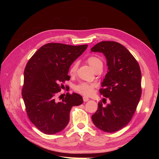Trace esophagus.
Masks as SVG:
<instances>
[{
    "instance_id": "34e87169",
    "label": "esophagus",
    "mask_w": 159,
    "mask_h": 159,
    "mask_svg": "<svg viewBox=\"0 0 159 159\" xmlns=\"http://www.w3.org/2000/svg\"><path fill=\"white\" fill-rule=\"evenodd\" d=\"M83 99H84V101L85 102H88V101L89 100V98L86 97V96H84V97H83Z\"/></svg>"
}]
</instances>
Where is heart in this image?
Wrapping results in <instances>:
<instances>
[{
  "mask_svg": "<svg viewBox=\"0 0 159 159\" xmlns=\"http://www.w3.org/2000/svg\"><path fill=\"white\" fill-rule=\"evenodd\" d=\"M87 62L88 64L90 66L91 68L93 70L97 68L100 64H102V61H101L100 59L93 56L88 57L87 60ZM76 70H77V64H74L72 65V66L71 67V68L70 70V75H74L76 72ZM94 88H95V84H93L81 82L78 85H75V90L82 95H90L93 93Z\"/></svg>",
  "mask_w": 159,
  "mask_h": 159,
  "instance_id": "1",
  "label": "heart"
}]
</instances>
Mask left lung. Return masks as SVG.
<instances>
[{
	"instance_id": "left-lung-1",
	"label": "left lung",
	"mask_w": 159,
	"mask_h": 159,
	"mask_svg": "<svg viewBox=\"0 0 159 159\" xmlns=\"http://www.w3.org/2000/svg\"><path fill=\"white\" fill-rule=\"evenodd\" d=\"M91 51L100 52L107 60V73L101 83L100 93L110 102L105 106L98 103L92 121L107 133L121 129L131 121L141 96V72L138 62L119 43L103 41Z\"/></svg>"
}]
</instances>
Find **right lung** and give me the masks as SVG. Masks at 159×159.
Wrapping results in <instances>:
<instances>
[{
  "instance_id": "right-lung-1",
  "label": "right lung",
  "mask_w": 159,
  "mask_h": 159,
  "mask_svg": "<svg viewBox=\"0 0 159 159\" xmlns=\"http://www.w3.org/2000/svg\"><path fill=\"white\" fill-rule=\"evenodd\" d=\"M87 48V44L48 43L26 64L22 96L31 122L45 134H54L64 130L69 123L71 107L84 102L76 93H68L60 102L55 98L61 90L60 83L70 79V66Z\"/></svg>"
}]
</instances>
